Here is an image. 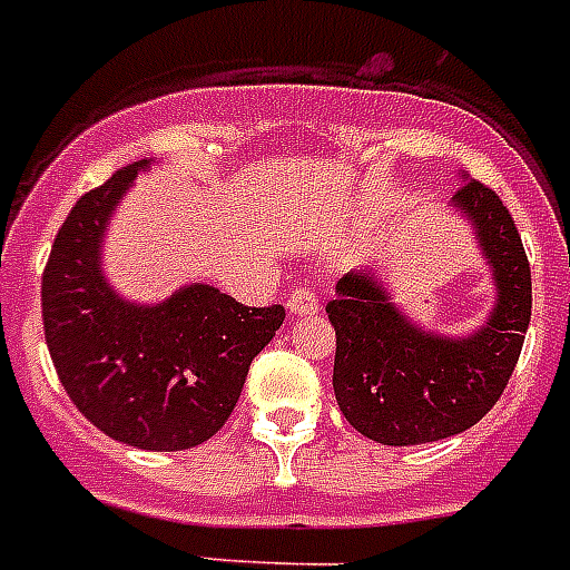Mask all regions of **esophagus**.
Returning <instances> with one entry per match:
<instances>
[{
    "label": "esophagus",
    "mask_w": 570,
    "mask_h": 570,
    "mask_svg": "<svg viewBox=\"0 0 570 570\" xmlns=\"http://www.w3.org/2000/svg\"><path fill=\"white\" fill-rule=\"evenodd\" d=\"M286 311L293 313V316H313V313L320 311V295L313 293L311 286H298L286 298Z\"/></svg>",
    "instance_id": "esophagus-1"
}]
</instances>
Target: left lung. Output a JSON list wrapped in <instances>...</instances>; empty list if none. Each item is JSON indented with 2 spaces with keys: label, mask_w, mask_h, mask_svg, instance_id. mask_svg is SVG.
I'll list each match as a JSON object with an SVG mask.
<instances>
[{
  "label": "left lung",
  "mask_w": 570,
  "mask_h": 570,
  "mask_svg": "<svg viewBox=\"0 0 570 570\" xmlns=\"http://www.w3.org/2000/svg\"><path fill=\"white\" fill-rule=\"evenodd\" d=\"M452 204L473 222L494 268L497 304L476 334L452 340L416 328L364 272L340 277L337 298L325 307L337 331L340 411L387 446L441 441L476 425L503 396L530 328V259L500 195L464 177Z\"/></svg>",
  "instance_id": "left-lung-1"
}]
</instances>
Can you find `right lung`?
I'll use <instances>...</instances> for the list:
<instances>
[{
  "label": "right lung",
  "mask_w": 570,
  "mask_h": 570,
  "mask_svg": "<svg viewBox=\"0 0 570 570\" xmlns=\"http://www.w3.org/2000/svg\"><path fill=\"white\" fill-rule=\"evenodd\" d=\"M145 165L111 174L61 224L40 284L43 334L61 387L100 432L138 450H191L227 423L286 311L245 307L206 284L141 307L106 284L102 233Z\"/></svg>",
  "instance_id": "1"
}]
</instances>
